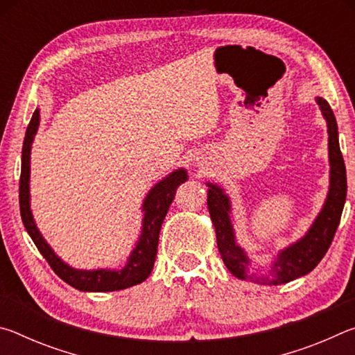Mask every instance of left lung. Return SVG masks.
<instances>
[{
	"mask_svg": "<svg viewBox=\"0 0 355 355\" xmlns=\"http://www.w3.org/2000/svg\"><path fill=\"white\" fill-rule=\"evenodd\" d=\"M315 100L327 123L330 164L327 197L307 233L297 239L296 243L279 250L277 257L274 258L271 266H269L268 274L250 271V258L241 245L236 243L235 230H233L230 197L225 194V191L219 184L207 183L208 211L216 230L219 254L228 271L238 279L257 282L260 285L288 284V282L313 271L330 248L346 202V167L340 150L338 127H336L332 107L322 97H316Z\"/></svg>",
	"mask_w": 355,
	"mask_h": 355,
	"instance_id": "obj_1",
	"label": "left lung"
}]
</instances>
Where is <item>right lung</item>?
I'll list each match as a JSON object with an SVG mask.
<instances>
[{
    "mask_svg": "<svg viewBox=\"0 0 355 355\" xmlns=\"http://www.w3.org/2000/svg\"><path fill=\"white\" fill-rule=\"evenodd\" d=\"M40 111L35 110L31 122L28 125L25 142L21 150V175H20V214L23 225L35 248L44 255L48 264L53 268L65 284L80 291L105 293L125 290L137 284H142L152 272L156 250H158L159 230L167 214L171 203L175 197V191L188 180V172L183 167L171 172L163 180L153 184L142 202V228L135 249L127 258V264L122 269H75L55 254L51 245L45 241L35 224L31 211V194H29V177H31V148L34 136L39 130Z\"/></svg>",
    "mask_w": 355,
    "mask_h": 355,
    "instance_id": "obj_1",
    "label": "right lung"
}]
</instances>
